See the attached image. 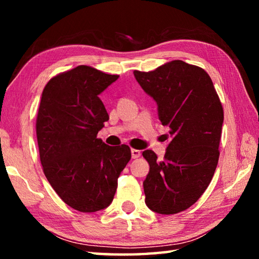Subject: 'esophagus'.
Instances as JSON below:
<instances>
[{
	"instance_id": "obj_1",
	"label": "esophagus",
	"mask_w": 259,
	"mask_h": 259,
	"mask_svg": "<svg viewBox=\"0 0 259 259\" xmlns=\"http://www.w3.org/2000/svg\"><path fill=\"white\" fill-rule=\"evenodd\" d=\"M131 156H133L134 159L139 158L141 156V151L137 150V149H131Z\"/></svg>"
}]
</instances>
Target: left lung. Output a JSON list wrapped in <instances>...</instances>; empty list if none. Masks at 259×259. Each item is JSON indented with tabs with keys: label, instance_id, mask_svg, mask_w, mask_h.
Returning a JSON list of instances; mask_svg holds the SVG:
<instances>
[{
	"label": "left lung",
	"instance_id": "obj_1",
	"mask_svg": "<svg viewBox=\"0 0 259 259\" xmlns=\"http://www.w3.org/2000/svg\"><path fill=\"white\" fill-rule=\"evenodd\" d=\"M134 74L157 102L159 120L170 128L163 160L152 150L142 152L150 166L144 181L146 205L161 214L184 211L205 192L216 170L222 102L206 71L181 60Z\"/></svg>",
	"mask_w": 259,
	"mask_h": 259
}]
</instances>
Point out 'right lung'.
<instances>
[{"instance_id": "right-lung-1", "label": "right lung", "mask_w": 259, "mask_h": 259, "mask_svg": "<svg viewBox=\"0 0 259 259\" xmlns=\"http://www.w3.org/2000/svg\"><path fill=\"white\" fill-rule=\"evenodd\" d=\"M119 75L79 65L48 82L36 117L43 172L59 197L81 212L112 202L121 171L131 159L126 145L97 138L109 114L99 95Z\"/></svg>"}]
</instances>
